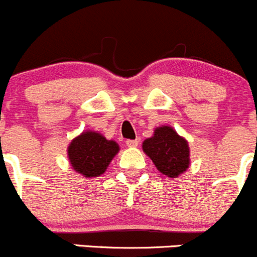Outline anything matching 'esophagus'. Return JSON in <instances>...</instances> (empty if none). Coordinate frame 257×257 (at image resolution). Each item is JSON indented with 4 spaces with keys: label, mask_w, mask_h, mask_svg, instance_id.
<instances>
[{
    "label": "esophagus",
    "mask_w": 257,
    "mask_h": 257,
    "mask_svg": "<svg viewBox=\"0 0 257 257\" xmlns=\"http://www.w3.org/2000/svg\"><path fill=\"white\" fill-rule=\"evenodd\" d=\"M126 146L130 148H135L139 146V141L137 140H127L126 141Z\"/></svg>",
    "instance_id": "esophagus-1"
}]
</instances>
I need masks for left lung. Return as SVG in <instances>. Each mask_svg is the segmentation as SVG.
Returning a JSON list of instances; mask_svg holds the SVG:
<instances>
[{"label": "left lung", "instance_id": "left-lung-1", "mask_svg": "<svg viewBox=\"0 0 257 257\" xmlns=\"http://www.w3.org/2000/svg\"><path fill=\"white\" fill-rule=\"evenodd\" d=\"M142 150L168 178H176L190 167L189 142L172 126L156 127L153 136L143 141Z\"/></svg>", "mask_w": 257, "mask_h": 257}]
</instances>
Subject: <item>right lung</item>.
I'll list each match as a JSON object with an SVG mask.
<instances>
[{
	"label": "right lung",
	"mask_w": 257,
	"mask_h": 257,
	"mask_svg": "<svg viewBox=\"0 0 257 257\" xmlns=\"http://www.w3.org/2000/svg\"><path fill=\"white\" fill-rule=\"evenodd\" d=\"M118 151L120 147L115 141L106 140L99 132L88 130L71 141L67 157L74 172L84 178H96L106 172Z\"/></svg>",
	"instance_id": "obj_1"
}]
</instances>
